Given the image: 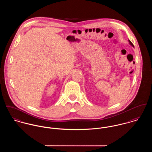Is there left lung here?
Segmentation results:
<instances>
[{
    "label": "left lung",
    "instance_id": "left-lung-1",
    "mask_svg": "<svg viewBox=\"0 0 152 152\" xmlns=\"http://www.w3.org/2000/svg\"><path fill=\"white\" fill-rule=\"evenodd\" d=\"M128 42H129V44H130V45H132L133 47H134V45H133V44H132V43L130 42L129 40H128Z\"/></svg>",
    "mask_w": 152,
    "mask_h": 152
}]
</instances>
